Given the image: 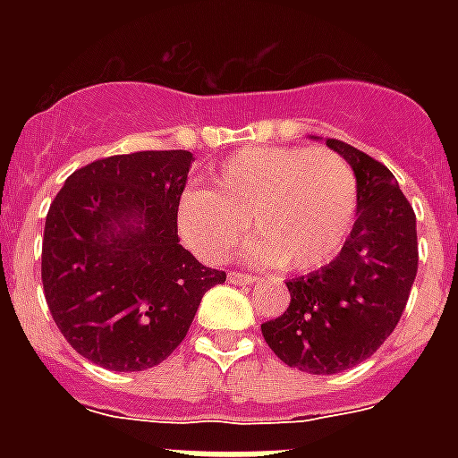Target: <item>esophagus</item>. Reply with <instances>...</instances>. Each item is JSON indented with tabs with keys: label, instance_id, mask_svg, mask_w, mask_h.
<instances>
[{
	"label": "esophagus",
	"instance_id": "1",
	"mask_svg": "<svg viewBox=\"0 0 458 458\" xmlns=\"http://www.w3.org/2000/svg\"><path fill=\"white\" fill-rule=\"evenodd\" d=\"M228 280L233 283V285H254V283H259V278H254V276H247V273H228Z\"/></svg>",
	"mask_w": 458,
	"mask_h": 458
}]
</instances>
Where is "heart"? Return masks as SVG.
Segmentation results:
<instances>
[{
	"label": "heart",
	"mask_w": 458,
	"mask_h": 458,
	"mask_svg": "<svg viewBox=\"0 0 458 458\" xmlns=\"http://www.w3.org/2000/svg\"><path fill=\"white\" fill-rule=\"evenodd\" d=\"M356 204L354 171L333 149L247 147L216 173L214 192L180 194L175 221L187 247L208 264L228 257L254 221L261 237L247 244L244 257L306 273L337 257Z\"/></svg>",
	"instance_id": "obj_1"
}]
</instances>
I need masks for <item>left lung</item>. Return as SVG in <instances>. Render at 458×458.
Masks as SVG:
<instances>
[{
	"mask_svg": "<svg viewBox=\"0 0 458 458\" xmlns=\"http://www.w3.org/2000/svg\"><path fill=\"white\" fill-rule=\"evenodd\" d=\"M356 175L359 204L340 254L287 283L290 306L261 326L280 361L333 376L366 361L397 327L419 271L416 214L387 165L326 140Z\"/></svg>",
	"mask_w": 458,
	"mask_h": 458,
	"instance_id": "obj_1",
	"label": "left lung"
}]
</instances>
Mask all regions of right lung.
Wrapping results in <instances>:
<instances>
[{"label":"right lung","mask_w":458,"mask_h":458,"mask_svg":"<svg viewBox=\"0 0 458 458\" xmlns=\"http://www.w3.org/2000/svg\"><path fill=\"white\" fill-rule=\"evenodd\" d=\"M192 161L185 149L97 158L54 197L45 300L68 344L97 366H158L185 340L201 297L225 280L180 244L175 208Z\"/></svg>","instance_id":"obj_1"}]
</instances>
